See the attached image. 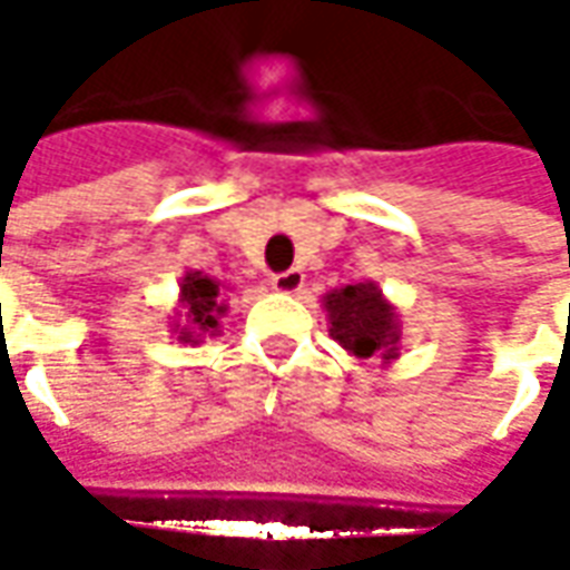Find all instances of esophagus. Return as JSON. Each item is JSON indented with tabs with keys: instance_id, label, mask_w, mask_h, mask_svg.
<instances>
[{
	"instance_id": "34e87169",
	"label": "esophagus",
	"mask_w": 570,
	"mask_h": 570,
	"mask_svg": "<svg viewBox=\"0 0 570 570\" xmlns=\"http://www.w3.org/2000/svg\"><path fill=\"white\" fill-rule=\"evenodd\" d=\"M305 284V274L298 272V268H289V272H281L272 277V286L277 293H298Z\"/></svg>"
}]
</instances>
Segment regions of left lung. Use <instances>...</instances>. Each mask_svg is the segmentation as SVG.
Masks as SVG:
<instances>
[{
	"instance_id": "left-lung-1",
	"label": "left lung",
	"mask_w": 570,
	"mask_h": 570,
	"mask_svg": "<svg viewBox=\"0 0 570 570\" xmlns=\"http://www.w3.org/2000/svg\"><path fill=\"white\" fill-rule=\"evenodd\" d=\"M323 308L330 314V335L347 354L360 360L396 357V342H400L396 311L372 281L326 293Z\"/></svg>"
}]
</instances>
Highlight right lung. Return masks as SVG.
I'll list each match as a JSON object with an SVG mask.
<instances>
[{"instance_id": "1", "label": "right lung", "mask_w": 570, "mask_h": 570, "mask_svg": "<svg viewBox=\"0 0 570 570\" xmlns=\"http://www.w3.org/2000/svg\"><path fill=\"white\" fill-rule=\"evenodd\" d=\"M219 281L207 274L188 272L179 284V302L186 308V326L179 330V342H200V335L219 333V317L225 314Z\"/></svg>"}]
</instances>
